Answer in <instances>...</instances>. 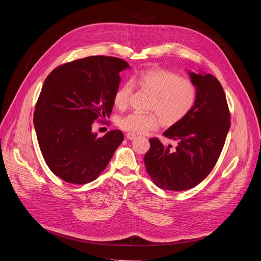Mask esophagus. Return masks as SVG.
Instances as JSON below:
<instances>
[{
  "instance_id": "34e87169",
  "label": "esophagus",
  "mask_w": 261,
  "mask_h": 261,
  "mask_svg": "<svg viewBox=\"0 0 261 261\" xmlns=\"http://www.w3.org/2000/svg\"><path fill=\"white\" fill-rule=\"evenodd\" d=\"M126 137H127L128 140H133L134 138H136V135L133 134V133H127V134H126Z\"/></svg>"
}]
</instances>
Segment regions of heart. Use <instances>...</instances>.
<instances>
[{
    "instance_id": "1",
    "label": "heart",
    "mask_w": 261,
    "mask_h": 261,
    "mask_svg": "<svg viewBox=\"0 0 261 261\" xmlns=\"http://www.w3.org/2000/svg\"><path fill=\"white\" fill-rule=\"evenodd\" d=\"M133 85L152 95L150 109L156 113H132L121 118L119 127L133 134L156 130L160 124L159 117L165 126L180 122L189 115L197 99L196 86L190 80L181 79L177 73L169 70L150 69L117 89L114 103L118 109L122 110L128 106L134 90Z\"/></svg>"
}]
</instances>
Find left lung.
I'll return each mask as SVG.
<instances>
[{"label":"left lung","mask_w":261,"mask_h":261,"mask_svg":"<svg viewBox=\"0 0 261 261\" xmlns=\"http://www.w3.org/2000/svg\"><path fill=\"white\" fill-rule=\"evenodd\" d=\"M187 72L197 89L195 105L163 133L177 141L176 146L151 138L144 156L147 173L164 190H187L203 180L216 165L230 128L228 105L219 81L203 71Z\"/></svg>","instance_id":"left-lung-1"}]
</instances>
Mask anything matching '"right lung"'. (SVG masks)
<instances>
[{"mask_svg": "<svg viewBox=\"0 0 261 261\" xmlns=\"http://www.w3.org/2000/svg\"><path fill=\"white\" fill-rule=\"evenodd\" d=\"M122 59L93 56L59 66L46 77L34 114V127L49 169L67 182L93 181L124 140L120 130L103 137L92 131L97 119L109 118Z\"/></svg>", "mask_w": 261, "mask_h": 261, "instance_id": "1", "label": "right lung"}]
</instances>
